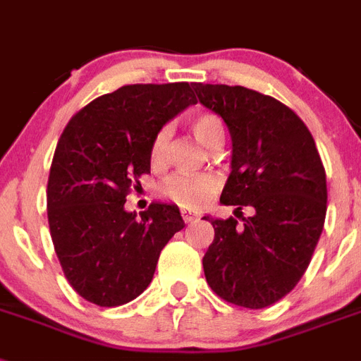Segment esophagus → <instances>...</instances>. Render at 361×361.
I'll list each match as a JSON object with an SVG mask.
<instances>
[{"label": "esophagus", "mask_w": 361, "mask_h": 361, "mask_svg": "<svg viewBox=\"0 0 361 361\" xmlns=\"http://www.w3.org/2000/svg\"><path fill=\"white\" fill-rule=\"evenodd\" d=\"M181 218H183V222L185 224H189V222H192V220H195V214L192 213H187V211H181Z\"/></svg>", "instance_id": "obj_1"}]
</instances>
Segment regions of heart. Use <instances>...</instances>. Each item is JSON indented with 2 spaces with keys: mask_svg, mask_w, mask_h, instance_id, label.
Segmentation results:
<instances>
[{
  "mask_svg": "<svg viewBox=\"0 0 361 361\" xmlns=\"http://www.w3.org/2000/svg\"><path fill=\"white\" fill-rule=\"evenodd\" d=\"M189 126L192 130L195 137L205 147H213L214 139L218 135H224V126L220 117L214 114H198L189 121ZM169 128L163 126L156 132L150 145V163L152 165H161L165 159L166 145H169ZM220 187V180L214 174H198V176H187V174H174L169 176L163 180L157 187L159 196L172 204H176L181 209H202L207 204L211 196L214 195Z\"/></svg>",
  "mask_w": 361,
  "mask_h": 361,
  "instance_id": "heart-1",
  "label": "heart"
}]
</instances>
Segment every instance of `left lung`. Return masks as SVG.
<instances>
[{
	"mask_svg": "<svg viewBox=\"0 0 361 361\" xmlns=\"http://www.w3.org/2000/svg\"><path fill=\"white\" fill-rule=\"evenodd\" d=\"M200 102L233 139L231 174L220 202L236 218L213 224L204 271L218 298L266 308L295 288L310 264L326 214V176L301 117L274 97L226 84H195ZM244 207H253L246 219Z\"/></svg>",
	"mask_w": 361,
	"mask_h": 361,
	"instance_id": "1",
	"label": "left lung"
}]
</instances>
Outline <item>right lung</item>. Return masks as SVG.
Instances as JSON below:
<instances>
[{"label":"right lung","instance_id":"obj_1","mask_svg":"<svg viewBox=\"0 0 361 361\" xmlns=\"http://www.w3.org/2000/svg\"><path fill=\"white\" fill-rule=\"evenodd\" d=\"M192 84H128L97 97L69 119L47 181V220L73 290L99 307H119L147 288L159 253L183 229L176 205L124 211L150 172V145L166 121L195 104Z\"/></svg>","mask_w":361,"mask_h":361}]
</instances>
